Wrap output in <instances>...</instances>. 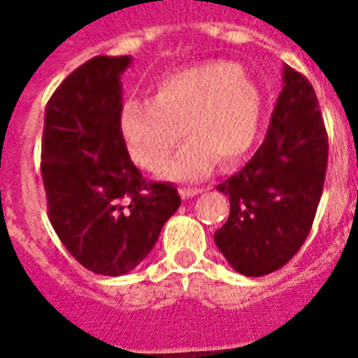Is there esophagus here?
Masks as SVG:
<instances>
[{"label": "esophagus", "mask_w": 358, "mask_h": 358, "mask_svg": "<svg viewBox=\"0 0 358 358\" xmlns=\"http://www.w3.org/2000/svg\"><path fill=\"white\" fill-rule=\"evenodd\" d=\"M202 187H182L180 189V193H182V199H185V201H189V199H193V196H196L199 193H202Z\"/></svg>", "instance_id": "1"}]
</instances>
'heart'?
I'll return each mask as SVG.
<instances>
[{
	"label": "heart",
	"mask_w": 358,
	"mask_h": 358,
	"mask_svg": "<svg viewBox=\"0 0 358 358\" xmlns=\"http://www.w3.org/2000/svg\"><path fill=\"white\" fill-rule=\"evenodd\" d=\"M262 96L250 78L229 61H206L169 72L152 103L129 100L120 111V135L129 157L157 173L185 134L191 139L167 165L171 178L196 180L217 159L236 165L260 135Z\"/></svg>",
	"instance_id": "obj_1"
}]
</instances>
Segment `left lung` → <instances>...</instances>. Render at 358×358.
Returning <instances> with one entry per match:
<instances>
[{
    "mask_svg": "<svg viewBox=\"0 0 358 358\" xmlns=\"http://www.w3.org/2000/svg\"><path fill=\"white\" fill-rule=\"evenodd\" d=\"M266 139L238 174L217 185L229 221L215 232L236 271L262 277L286 266L308 238L327 173L329 139L314 87L284 66Z\"/></svg>",
    "mask_w": 358,
    "mask_h": 358,
    "instance_id": "left-lung-1",
    "label": "left lung"
}]
</instances>
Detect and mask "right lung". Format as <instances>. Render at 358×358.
Instances as JSON below:
<instances>
[{
	"instance_id": "1",
	"label": "right lung",
	"mask_w": 358,
	"mask_h": 358,
	"mask_svg": "<svg viewBox=\"0 0 358 358\" xmlns=\"http://www.w3.org/2000/svg\"><path fill=\"white\" fill-rule=\"evenodd\" d=\"M129 55H98L50 98L41 173L48 217L70 255L89 271L119 277L145 260L180 206L178 189L146 182L120 135Z\"/></svg>"
}]
</instances>
